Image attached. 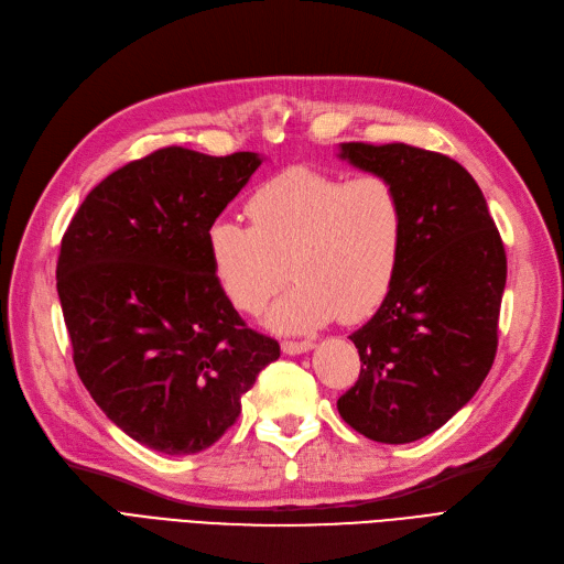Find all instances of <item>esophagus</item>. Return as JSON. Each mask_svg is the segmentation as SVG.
Returning <instances> with one entry per match:
<instances>
[{
	"mask_svg": "<svg viewBox=\"0 0 564 564\" xmlns=\"http://www.w3.org/2000/svg\"><path fill=\"white\" fill-rule=\"evenodd\" d=\"M313 347H315L313 340H284L282 352L284 355H303V352H310Z\"/></svg>",
	"mask_w": 564,
	"mask_h": 564,
	"instance_id": "esophagus-1",
	"label": "esophagus"
}]
</instances>
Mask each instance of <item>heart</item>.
<instances>
[{
	"mask_svg": "<svg viewBox=\"0 0 564 564\" xmlns=\"http://www.w3.org/2000/svg\"><path fill=\"white\" fill-rule=\"evenodd\" d=\"M247 217L207 228V254L226 299L257 315L286 280L294 284L268 313L286 334L376 313L399 278L405 205L382 174L343 180L289 167L247 200Z\"/></svg>",
	"mask_w": 564,
	"mask_h": 564,
	"instance_id": "b5f03b06",
	"label": "heart"
}]
</instances>
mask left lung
I'll use <instances>...</instances> for the list:
<instances>
[{"label": "left lung", "instance_id": "1", "mask_svg": "<svg viewBox=\"0 0 564 564\" xmlns=\"http://www.w3.org/2000/svg\"><path fill=\"white\" fill-rule=\"evenodd\" d=\"M338 156L394 182L405 205L399 278L349 336L361 373L338 413L366 438L411 443L448 422L490 373L507 251L457 161L401 142H345Z\"/></svg>", "mask_w": 564, "mask_h": 564}]
</instances>
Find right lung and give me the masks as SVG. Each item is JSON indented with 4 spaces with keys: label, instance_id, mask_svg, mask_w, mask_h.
<instances>
[{
    "label": "right lung",
    "instance_id": "add662e5",
    "mask_svg": "<svg viewBox=\"0 0 564 564\" xmlns=\"http://www.w3.org/2000/svg\"><path fill=\"white\" fill-rule=\"evenodd\" d=\"M259 165L251 151L159 149L97 184L63 236L55 275L76 373L147 448H209L280 357L226 299L207 254L209 224Z\"/></svg>",
    "mask_w": 564,
    "mask_h": 564
}]
</instances>
